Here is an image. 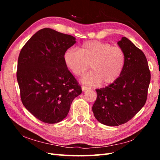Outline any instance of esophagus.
Masks as SVG:
<instances>
[{
  "instance_id": "esophagus-1",
  "label": "esophagus",
  "mask_w": 160,
  "mask_h": 160,
  "mask_svg": "<svg viewBox=\"0 0 160 160\" xmlns=\"http://www.w3.org/2000/svg\"><path fill=\"white\" fill-rule=\"evenodd\" d=\"M81 89H82V90H83V91H86V90L89 89V88H88V87H86V86L83 85V86L81 87Z\"/></svg>"
}]
</instances>
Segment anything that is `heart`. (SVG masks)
I'll list each match as a JSON object with an SVG mask.
<instances>
[{"label": "heart", "mask_w": 160, "mask_h": 160, "mask_svg": "<svg viewBox=\"0 0 160 160\" xmlns=\"http://www.w3.org/2000/svg\"><path fill=\"white\" fill-rule=\"evenodd\" d=\"M65 64L76 76H81L89 69L81 81L87 85H96L101 82L107 85L114 83L120 77L125 64V55L119 47L108 42L91 41L84 42L79 50L67 49L64 54Z\"/></svg>", "instance_id": "1"}]
</instances>
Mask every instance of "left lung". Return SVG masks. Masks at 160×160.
Instances as JSON below:
<instances>
[{"mask_svg":"<svg viewBox=\"0 0 160 160\" xmlns=\"http://www.w3.org/2000/svg\"><path fill=\"white\" fill-rule=\"evenodd\" d=\"M125 55V64L114 83L96 89L97 99L92 108L95 118L108 126L128 122L146 102L151 79L144 53L128 38L118 42Z\"/></svg>","mask_w":160,"mask_h":160,"instance_id":"8db88e82","label":"left lung"}]
</instances>
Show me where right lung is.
Returning a JSON list of instances; mask_svg holds the SVG:
<instances>
[{
    "label": "right lung",
    "mask_w": 160,
    "mask_h": 160,
    "mask_svg": "<svg viewBox=\"0 0 160 160\" xmlns=\"http://www.w3.org/2000/svg\"><path fill=\"white\" fill-rule=\"evenodd\" d=\"M75 39L45 28L26 42L19 54L17 78L22 104L44 123L65 119L72 100L82 93L63 59Z\"/></svg>",
    "instance_id": "1"
}]
</instances>
